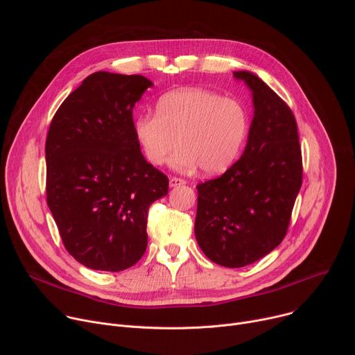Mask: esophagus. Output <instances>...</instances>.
I'll use <instances>...</instances> for the list:
<instances>
[{"instance_id": "esophagus-1", "label": "esophagus", "mask_w": 355, "mask_h": 355, "mask_svg": "<svg viewBox=\"0 0 355 355\" xmlns=\"http://www.w3.org/2000/svg\"><path fill=\"white\" fill-rule=\"evenodd\" d=\"M170 187L171 188H174V187H180V185H184L185 184V180H182V178H177V177H173V178H170Z\"/></svg>"}]
</instances>
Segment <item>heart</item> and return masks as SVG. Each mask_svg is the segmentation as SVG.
I'll return each instance as SVG.
<instances>
[{
  "instance_id": "1",
  "label": "heart",
  "mask_w": 355,
  "mask_h": 355,
  "mask_svg": "<svg viewBox=\"0 0 355 355\" xmlns=\"http://www.w3.org/2000/svg\"><path fill=\"white\" fill-rule=\"evenodd\" d=\"M247 130L241 103L202 88L170 91L159 98L156 114H140L133 122L148 163L162 166L181 143L171 166L178 171L202 167L207 174H220L236 162Z\"/></svg>"
}]
</instances>
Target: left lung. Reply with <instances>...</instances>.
I'll list each match as a JSON object with an SVG mask.
<instances>
[{
	"mask_svg": "<svg viewBox=\"0 0 355 355\" xmlns=\"http://www.w3.org/2000/svg\"><path fill=\"white\" fill-rule=\"evenodd\" d=\"M252 96L254 115L243 156L219 178L198 184L195 237L214 263L240 268L285 237L302 185L295 116L256 74L234 71Z\"/></svg>",
	"mask_w": 355,
	"mask_h": 355,
	"instance_id": "left-lung-1",
	"label": "left lung"
}]
</instances>
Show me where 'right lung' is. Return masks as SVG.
<instances>
[{
  "mask_svg": "<svg viewBox=\"0 0 355 355\" xmlns=\"http://www.w3.org/2000/svg\"><path fill=\"white\" fill-rule=\"evenodd\" d=\"M148 78L96 71L58 110L46 139L47 205L83 266L118 272L147 247V214L168 178L141 155L133 108Z\"/></svg>",
  "mask_w": 355,
  "mask_h": 355,
  "instance_id": "add662e5",
  "label": "right lung"
}]
</instances>
